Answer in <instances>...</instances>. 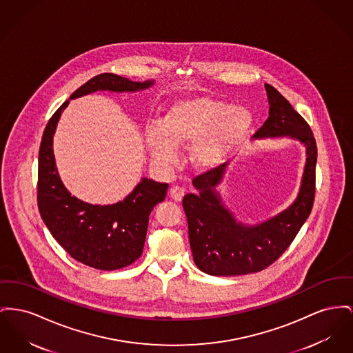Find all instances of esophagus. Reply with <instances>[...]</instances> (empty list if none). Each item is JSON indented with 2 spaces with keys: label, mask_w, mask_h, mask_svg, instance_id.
<instances>
[{
  "label": "esophagus",
  "mask_w": 353,
  "mask_h": 353,
  "mask_svg": "<svg viewBox=\"0 0 353 353\" xmlns=\"http://www.w3.org/2000/svg\"><path fill=\"white\" fill-rule=\"evenodd\" d=\"M170 197L174 200V201H181L183 197H184V189L179 185H174V187L170 188Z\"/></svg>",
  "instance_id": "obj_1"
}]
</instances>
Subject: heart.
<instances>
[{"label": "heart", "instance_id": "heart-1", "mask_svg": "<svg viewBox=\"0 0 353 353\" xmlns=\"http://www.w3.org/2000/svg\"><path fill=\"white\" fill-rule=\"evenodd\" d=\"M252 113L244 106L196 96L174 101L166 109L161 124L145 130L146 149L160 165L177 161L176 148H190V160L200 168L220 165L248 133Z\"/></svg>", "mask_w": 353, "mask_h": 353}]
</instances>
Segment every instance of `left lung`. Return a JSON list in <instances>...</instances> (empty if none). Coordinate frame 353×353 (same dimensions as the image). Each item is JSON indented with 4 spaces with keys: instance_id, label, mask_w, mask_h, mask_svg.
<instances>
[{
    "instance_id": "left-lung-1",
    "label": "left lung",
    "mask_w": 353,
    "mask_h": 353,
    "mask_svg": "<svg viewBox=\"0 0 353 353\" xmlns=\"http://www.w3.org/2000/svg\"><path fill=\"white\" fill-rule=\"evenodd\" d=\"M270 116L252 140L287 137L305 146V165L299 193L290 207L249 225L236 219L220 192L229 161L193 179L196 193L184 196L189 244L194 264L212 276H239L267 268L290 247L311 213L314 199L317 148L311 128L288 100L265 83Z\"/></svg>"
}]
</instances>
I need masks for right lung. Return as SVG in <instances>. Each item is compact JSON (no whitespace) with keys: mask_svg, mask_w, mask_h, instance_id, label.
Segmentation results:
<instances>
[{"mask_svg":"<svg viewBox=\"0 0 353 353\" xmlns=\"http://www.w3.org/2000/svg\"><path fill=\"white\" fill-rule=\"evenodd\" d=\"M154 85V80L132 81L104 73L80 86L52 116L42 134L39 153L37 201L46 228L74 260L101 270L124 268L144 249L149 214L166 196L168 184L143 177L119 203L90 204L72 196L63 185L53 152V136L63 109L70 100L96 92L136 93Z\"/></svg>","mask_w":353,"mask_h":353,"instance_id":"1","label":"right lung"}]
</instances>
